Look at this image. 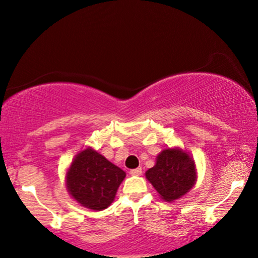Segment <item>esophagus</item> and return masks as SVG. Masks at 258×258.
<instances>
[{
	"instance_id": "34e87169",
	"label": "esophagus",
	"mask_w": 258,
	"mask_h": 258,
	"mask_svg": "<svg viewBox=\"0 0 258 258\" xmlns=\"http://www.w3.org/2000/svg\"><path fill=\"white\" fill-rule=\"evenodd\" d=\"M142 169H140V167H138V169H135V170H131L130 171V174H131V176H140V174H142Z\"/></svg>"
}]
</instances>
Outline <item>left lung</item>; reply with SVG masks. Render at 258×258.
<instances>
[{
	"label": "left lung",
	"mask_w": 258,
	"mask_h": 258,
	"mask_svg": "<svg viewBox=\"0 0 258 258\" xmlns=\"http://www.w3.org/2000/svg\"><path fill=\"white\" fill-rule=\"evenodd\" d=\"M160 198L174 202L187 194L197 181L194 158L179 146L164 149L157 156L156 164L145 172Z\"/></svg>",
	"instance_id": "1"
}]
</instances>
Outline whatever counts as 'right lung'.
<instances>
[{
  "mask_svg": "<svg viewBox=\"0 0 258 258\" xmlns=\"http://www.w3.org/2000/svg\"><path fill=\"white\" fill-rule=\"evenodd\" d=\"M126 177L125 171L106 159L93 147L80 151L66 172V187L81 207L101 211L114 201Z\"/></svg>",
  "mask_w": 258,
  "mask_h": 258,
  "instance_id": "add662e5",
  "label": "right lung"
}]
</instances>
